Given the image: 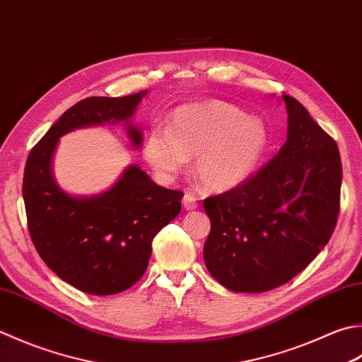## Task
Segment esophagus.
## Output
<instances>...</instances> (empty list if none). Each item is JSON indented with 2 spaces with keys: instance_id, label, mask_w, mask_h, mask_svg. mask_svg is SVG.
Wrapping results in <instances>:
<instances>
[{
  "instance_id": "obj_1",
  "label": "esophagus",
  "mask_w": 362,
  "mask_h": 362,
  "mask_svg": "<svg viewBox=\"0 0 362 362\" xmlns=\"http://www.w3.org/2000/svg\"><path fill=\"white\" fill-rule=\"evenodd\" d=\"M182 202H183V207H185V210H194L197 207L196 196L191 194V193H185Z\"/></svg>"
}]
</instances>
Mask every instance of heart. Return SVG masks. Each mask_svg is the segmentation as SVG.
I'll return each instance as SVG.
<instances>
[{
  "instance_id": "1",
  "label": "heart",
  "mask_w": 362,
  "mask_h": 362,
  "mask_svg": "<svg viewBox=\"0 0 362 362\" xmlns=\"http://www.w3.org/2000/svg\"><path fill=\"white\" fill-rule=\"evenodd\" d=\"M270 144L260 119L226 102L185 103L173 111L168 129L153 127L144 157L163 179L173 180L193 158V174L211 191L238 187L259 168Z\"/></svg>"
}]
</instances>
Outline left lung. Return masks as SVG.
Wrapping results in <instances>:
<instances>
[{
	"label": "left lung",
	"mask_w": 362,
	"mask_h": 362,
	"mask_svg": "<svg viewBox=\"0 0 362 362\" xmlns=\"http://www.w3.org/2000/svg\"><path fill=\"white\" fill-rule=\"evenodd\" d=\"M287 141L242 185L204 201L210 274L233 292L260 293L301 273L336 228L342 165L337 144L308 110L282 95Z\"/></svg>",
	"instance_id": "left-lung-1"
}]
</instances>
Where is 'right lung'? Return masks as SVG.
<instances>
[{
  "label": "right lung",
  "mask_w": 362,
  "mask_h": 362,
  "mask_svg": "<svg viewBox=\"0 0 362 362\" xmlns=\"http://www.w3.org/2000/svg\"><path fill=\"white\" fill-rule=\"evenodd\" d=\"M146 95L84 98L56 120L26 160L23 199L33 243L49 270L84 293L115 295L143 278L152 240L180 214L183 193L130 165L105 193L72 196L54 180L56 146L75 129L124 122L139 147L143 132L130 119Z\"/></svg>",
  "instance_id": "add662e5"
}]
</instances>
